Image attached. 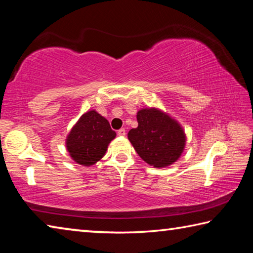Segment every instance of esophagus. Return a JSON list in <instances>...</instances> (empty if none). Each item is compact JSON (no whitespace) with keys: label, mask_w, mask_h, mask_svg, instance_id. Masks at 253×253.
I'll return each instance as SVG.
<instances>
[{"label":"esophagus","mask_w":253,"mask_h":253,"mask_svg":"<svg viewBox=\"0 0 253 253\" xmlns=\"http://www.w3.org/2000/svg\"><path fill=\"white\" fill-rule=\"evenodd\" d=\"M117 134H118L119 136H125V135H126L125 128H121V129H119V130L117 131Z\"/></svg>","instance_id":"obj_1"}]
</instances>
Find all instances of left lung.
Masks as SVG:
<instances>
[{"instance_id": "1", "label": "left lung", "mask_w": 253, "mask_h": 253, "mask_svg": "<svg viewBox=\"0 0 253 253\" xmlns=\"http://www.w3.org/2000/svg\"><path fill=\"white\" fill-rule=\"evenodd\" d=\"M138 127L128 132L135 151L154 168H165L178 160L185 146V135L177 122L155 108L137 113Z\"/></svg>"}]
</instances>
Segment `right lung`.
<instances>
[{
  "label": "right lung",
  "instance_id": "add662e5",
  "mask_svg": "<svg viewBox=\"0 0 253 253\" xmlns=\"http://www.w3.org/2000/svg\"><path fill=\"white\" fill-rule=\"evenodd\" d=\"M116 137L108 121L95 110L81 116L67 138V149L72 160L90 166L102 158L108 144Z\"/></svg>",
  "mask_w": 253,
  "mask_h": 253
}]
</instances>
